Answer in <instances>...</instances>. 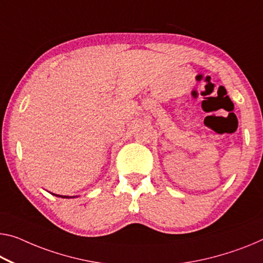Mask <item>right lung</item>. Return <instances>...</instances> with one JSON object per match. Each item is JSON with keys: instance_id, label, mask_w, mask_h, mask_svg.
<instances>
[{"instance_id": "obj_1", "label": "right lung", "mask_w": 263, "mask_h": 263, "mask_svg": "<svg viewBox=\"0 0 263 263\" xmlns=\"http://www.w3.org/2000/svg\"><path fill=\"white\" fill-rule=\"evenodd\" d=\"M52 194V193H51ZM52 195L55 196H59V197H62V199H71V197H78V196H67V195H58V194H52Z\"/></svg>"}]
</instances>
